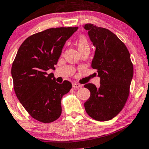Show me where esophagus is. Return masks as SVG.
Returning <instances> with one entry per match:
<instances>
[{
	"mask_svg": "<svg viewBox=\"0 0 149 149\" xmlns=\"http://www.w3.org/2000/svg\"><path fill=\"white\" fill-rule=\"evenodd\" d=\"M72 86L74 88H79L81 87V85L79 84H77V83H74L72 84Z\"/></svg>",
	"mask_w": 149,
	"mask_h": 149,
	"instance_id": "obj_1",
	"label": "esophagus"
}]
</instances>
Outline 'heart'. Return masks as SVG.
<instances>
[{
	"label": "heart",
	"mask_w": 149,
	"mask_h": 149,
	"mask_svg": "<svg viewBox=\"0 0 149 149\" xmlns=\"http://www.w3.org/2000/svg\"><path fill=\"white\" fill-rule=\"evenodd\" d=\"M77 48H78V50H81L84 49H86V48H90V45L88 44V42L85 38H80L78 40H77Z\"/></svg>",
	"instance_id": "1"
}]
</instances>
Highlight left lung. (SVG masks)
Wrapping results in <instances>:
<instances>
[{
    "instance_id": "8db88e82",
    "label": "left lung",
    "mask_w": 149,
    "mask_h": 149,
    "mask_svg": "<svg viewBox=\"0 0 149 149\" xmlns=\"http://www.w3.org/2000/svg\"><path fill=\"white\" fill-rule=\"evenodd\" d=\"M96 48L91 66L97 70L100 86L86 84L91 92L84 103L89 116L96 121L110 120L122 110L129 96L133 65L124 43L110 30L93 24L84 26Z\"/></svg>"
}]
</instances>
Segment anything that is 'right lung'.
I'll use <instances>...</instances> for the list:
<instances>
[{"label": "right lung", "instance_id": "right-lung-1", "mask_svg": "<svg viewBox=\"0 0 149 149\" xmlns=\"http://www.w3.org/2000/svg\"><path fill=\"white\" fill-rule=\"evenodd\" d=\"M77 27L50 28L30 36L19 48L11 68L15 93L28 113L43 123L55 121L61 114V100L72 85L55 81L53 73L65 42Z\"/></svg>", "mask_w": 149, "mask_h": 149}]
</instances>
